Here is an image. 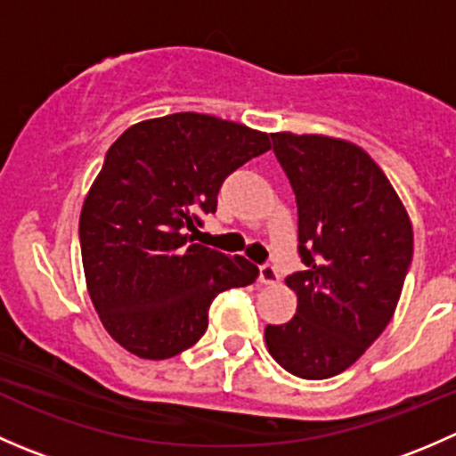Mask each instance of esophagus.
I'll use <instances>...</instances> for the list:
<instances>
[{"label":"esophagus","instance_id":"esophagus-1","mask_svg":"<svg viewBox=\"0 0 456 456\" xmlns=\"http://www.w3.org/2000/svg\"><path fill=\"white\" fill-rule=\"evenodd\" d=\"M257 280H260L262 284H275L280 280V273L273 265H262L260 273H257Z\"/></svg>","mask_w":456,"mask_h":456}]
</instances>
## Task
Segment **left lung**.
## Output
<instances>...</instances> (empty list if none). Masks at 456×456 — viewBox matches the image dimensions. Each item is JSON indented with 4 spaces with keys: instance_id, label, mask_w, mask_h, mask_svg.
<instances>
[{
    "instance_id": "8db88e82",
    "label": "left lung",
    "mask_w": 456,
    "mask_h": 456,
    "mask_svg": "<svg viewBox=\"0 0 456 456\" xmlns=\"http://www.w3.org/2000/svg\"><path fill=\"white\" fill-rule=\"evenodd\" d=\"M297 202V251L289 275L297 311L269 324L271 357L302 379L355 364L388 326L412 260V224L379 165L355 142L271 134Z\"/></svg>"
}]
</instances>
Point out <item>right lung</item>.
I'll return each mask as SVG.
<instances>
[{"label":"right lung","instance_id":"obj_1","mask_svg":"<svg viewBox=\"0 0 456 456\" xmlns=\"http://www.w3.org/2000/svg\"><path fill=\"white\" fill-rule=\"evenodd\" d=\"M271 150L269 134L199 112L147 118L108 150L79 218L90 300L112 339L141 360H169L207 330L218 293L257 266L191 242L224 178Z\"/></svg>","mask_w":456,"mask_h":456}]
</instances>
